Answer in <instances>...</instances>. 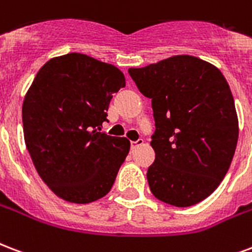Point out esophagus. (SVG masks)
I'll return each mask as SVG.
<instances>
[{"instance_id": "esophagus-1", "label": "esophagus", "mask_w": 252, "mask_h": 252, "mask_svg": "<svg viewBox=\"0 0 252 252\" xmlns=\"http://www.w3.org/2000/svg\"><path fill=\"white\" fill-rule=\"evenodd\" d=\"M143 143H144L143 139L136 140V141H130V148H132V149H136V148L140 147V145H143Z\"/></svg>"}]
</instances>
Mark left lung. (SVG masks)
Listing matches in <instances>:
<instances>
[{"label": "left lung", "mask_w": 252, "mask_h": 252, "mask_svg": "<svg viewBox=\"0 0 252 252\" xmlns=\"http://www.w3.org/2000/svg\"><path fill=\"white\" fill-rule=\"evenodd\" d=\"M128 72L152 99L156 123L149 189L173 206L201 202L220 186L237 148L238 115L227 80L214 64L191 55Z\"/></svg>", "instance_id": "8db88e82"}]
</instances>
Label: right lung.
<instances>
[{
  "label": "right lung",
  "instance_id": "1",
  "mask_svg": "<svg viewBox=\"0 0 252 252\" xmlns=\"http://www.w3.org/2000/svg\"><path fill=\"white\" fill-rule=\"evenodd\" d=\"M124 86L118 67L79 53L50 59L35 75L22 104L25 144L59 198L90 203L112 188L130 143L99 130Z\"/></svg>",
  "mask_w": 252,
  "mask_h": 252
}]
</instances>
